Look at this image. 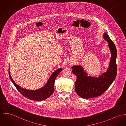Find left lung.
Wrapping results in <instances>:
<instances>
[{
    "label": "left lung",
    "mask_w": 126,
    "mask_h": 126,
    "mask_svg": "<svg viewBox=\"0 0 126 126\" xmlns=\"http://www.w3.org/2000/svg\"><path fill=\"white\" fill-rule=\"evenodd\" d=\"M104 38L108 43L111 53L109 66L106 73L98 78L87 76L81 66H73L72 72L77 76L75 82V90L79 96L84 99L97 97L103 94L115 80L117 74L116 60L117 51L115 44L107 33Z\"/></svg>",
    "instance_id": "left-lung-1"
}]
</instances>
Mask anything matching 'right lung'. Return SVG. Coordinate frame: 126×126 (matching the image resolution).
Segmentation results:
<instances>
[{
    "mask_svg": "<svg viewBox=\"0 0 126 126\" xmlns=\"http://www.w3.org/2000/svg\"><path fill=\"white\" fill-rule=\"evenodd\" d=\"M62 68H59L55 70L53 73L49 78L45 86L42 88L34 91L26 90L19 87L12 79L11 75H10V68H9V76L10 80L16 87L17 90L24 97L30 100L34 101H42L46 100L50 97L54 93V83L56 77L58 76L59 73L62 71Z\"/></svg>",
    "mask_w": 126,
    "mask_h": 126,
    "instance_id": "1",
    "label": "right lung"
}]
</instances>
